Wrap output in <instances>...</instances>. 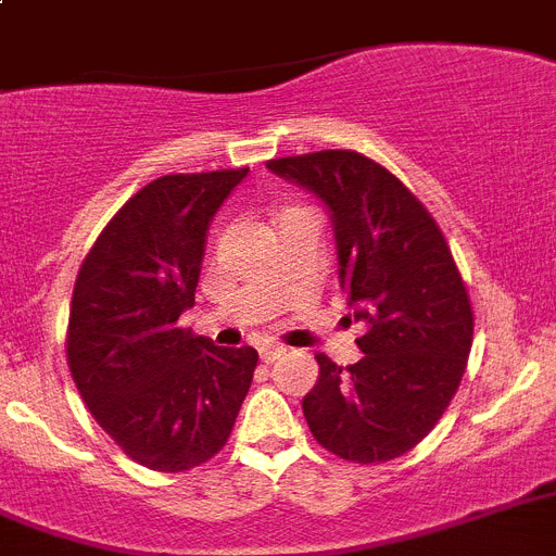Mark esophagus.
<instances>
[{
    "label": "esophagus",
    "instance_id": "obj_1",
    "mask_svg": "<svg viewBox=\"0 0 556 556\" xmlns=\"http://www.w3.org/2000/svg\"><path fill=\"white\" fill-rule=\"evenodd\" d=\"M283 354H287V349H283V345H261L258 349L261 363H275V359L283 357Z\"/></svg>",
    "mask_w": 556,
    "mask_h": 556
}]
</instances>
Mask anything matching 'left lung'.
I'll return each instance as SVG.
<instances>
[{"label": "left lung", "mask_w": 556, "mask_h": 556, "mask_svg": "<svg viewBox=\"0 0 556 556\" xmlns=\"http://www.w3.org/2000/svg\"><path fill=\"white\" fill-rule=\"evenodd\" d=\"M267 168L326 205L337 278L365 326L354 365L315 357L306 425L345 462L400 458L447 410L472 349V306L447 241L419 199L357 151L281 156Z\"/></svg>", "instance_id": "obj_1"}]
</instances>
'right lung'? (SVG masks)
I'll return each instance as SVG.
<instances>
[{
  "label": "right lung",
  "instance_id": "add662e5",
  "mask_svg": "<svg viewBox=\"0 0 556 556\" xmlns=\"http://www.w3.org/2000/svg\"><path fill=\"white\" fill-rule=\"evenodd\" d=\"M250 168L170 174L115 213L80 264L66 359L94 421L156 472L225 447L258 354L179 329L193 306L207 230Z\"/></svg>",
  "mask_w": 556,
  "mask_h": 556
}]
</instances>
